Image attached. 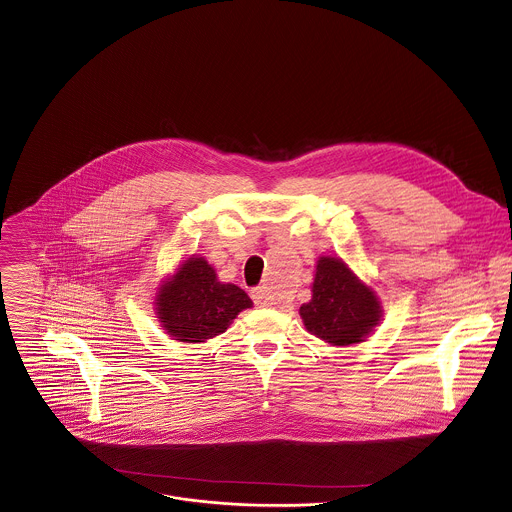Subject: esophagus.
Wrapping results in <instances>:
<instances>
[{"label":"esophagus","instance_id":"esophagus-1","mask_svg":"<svg viewBox=\"0 0 512 512\" xmlns=\"http://www.w3.org/2000/svg\"><path fill=\"white\" fill-rule=\"evenodd\" d=\"M251 296L257 306H275V298L267 286H255L251 290Z\"/></svg>","mask_w":512,"mask_h":512}]
</instances>
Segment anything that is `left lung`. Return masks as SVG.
Instances as JSON below:
<instances>
[{"mask_svg": "<svg viewBox=\"0 0 512 512\" xmlns=\"http://www.w3.org/2000/svg\"><path fill=\"white\" fill-rule=\"evenodd\" d=\"M306 330L334 345L363 340L379 324L381 308L375 292L334 257H322L316 265L312 300L300 306Z\"/></svg>", "mask_w": 512, "mask_h": 512, "instance_id": "obj_1", "label": "left lung"}]
</instances>
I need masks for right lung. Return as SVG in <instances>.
Segmentation results:
<instances>
[{
	"instance_id": "1",
	"label": "right lung",
	"mask_w": 512,
	"mask_h": 512,
	"mask_svg": "<svg viewBox=\"0 0 512 512\" xmlns=\"http://www.w3.org/2000/svg\"><path fill=\"white\" fill-rule=\"evenodd\" d=\"M251 304L239 286L218 283L214 269L202 257H190L157 294L163 326L188 343L224 334L229 322Z\"/></svg>"
}]
</instances>
